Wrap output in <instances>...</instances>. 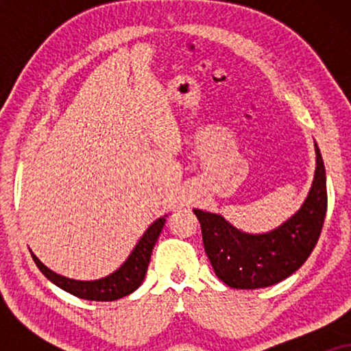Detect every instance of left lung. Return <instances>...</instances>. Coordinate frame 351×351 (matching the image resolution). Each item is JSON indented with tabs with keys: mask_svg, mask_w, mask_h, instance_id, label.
<instances>
[{
	"mask_svg": "<svg viewBox=\"0 0 351 351\" xmlns=\"http://www.w3.org/2000/svg\"><path fill=\"white\" fill-rule=\"evenodd\" d=\"M315 179L302 208L267 233H244L222 215L193 209L215 275L234 289L276 285L299 270L318 243L328 209L326 169L318 145Z\"/></svg>",
	"mask_w": 351,
	"mask_h": 351,
	"instance_id": "obj_1",
	"label": "left lung"
}]
</instances>
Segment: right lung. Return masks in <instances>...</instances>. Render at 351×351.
<instances>
[{
    "mask_svg": "<svg viewBox=\"0 0 351 351\" xmlns=\"http://www.w3.org/2000/svg\"><path fill=\"white\" fill-rule=\"evenodd\" d=\"M166 217H160L153 222L150 227L147 228V232L143 233V237L138 239L136 247L132 249L131 256L126 258V262L118 268L117 271H113L112 275L100 278V280L94 281H78V280H70V278L57 275L56 271H52L38 258L35 254L32 252L33 261H35L36 267L40 268L43 275L47 280L54 282L56 286H59L60 289H64L70 294H73L80 299L86 300H97V302H112L118 300L124 295H129L131 292L137 289L142 285L143 278H145L148 263H150L152 251L155 247V243L158 241L162 227H165Z\"/></svg>",
    "mask_w": 351,
    "mask_h": 351,
    "instance_id": "right-lung-1",
    "label": "right lung"
}]
</instances>
